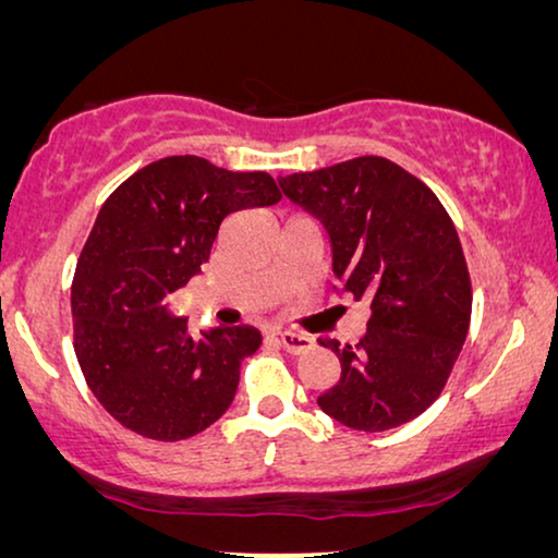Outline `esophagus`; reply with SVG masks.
Listing matches in <instances>:
<instances>
[{
  "mask_svg": "<svg viewBox=\"0 0 558 558\" xmlns=\"http://www.w3.org/2000/svg\"><path fill=\"white\" fill-rule=\"evenodd\" d=\"M279 342H281V348L292 355H300V353H304V350L312 348V338H307V335H300V332H279Z\"/></svg>",
  "mask_w": 558,
  "mask_h": 558,
  "instance_id": "1",
  "label": "esophagus"
}]
</instances>
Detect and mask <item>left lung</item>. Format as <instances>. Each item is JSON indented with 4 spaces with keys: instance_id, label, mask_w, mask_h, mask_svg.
Masks as SVG:
<instances>
[{
    "instance_id": "left-lung-1",
    "label": "left lung",
    "mask_w": 558,
    "mask_h": 558,
    "mask_svg": "<svg viewBox=\"0 0 558 558\" xmlns=\"http://www.w3.org/2000/svg\"><path fill=\"white\" fill-rule=\"evenodd\" d=\"M279 185L323 223L335 292L371 307L357 345H327L340 380L319 396V409L357 432L424 414L452 373L472 312L468 264L445 205L403 167L373 155L287 174Z\"/></svg>"
}]
</instances>
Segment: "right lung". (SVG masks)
Segmentation results:
<instances>
[{
    "label": "right lung",
    "instance_id": "1",
    "mask_svg": "<svg viewBox=\"0 0 558 558\" xmlns=\"http://www.w3.org/2000/svg\"><path fill=\"white\" fill-rule=\"evenodd\" d=\"M279 201L271 174L195 155L157 159L106 197L75 266L73 348L98 403L126 429L178 441L231 407L262 332L218 325L193 338L167 296L201 274L231 213Z\"/></svg>",
    "mask_w": 558,
    "mask_h": 558
}]
</instances>
